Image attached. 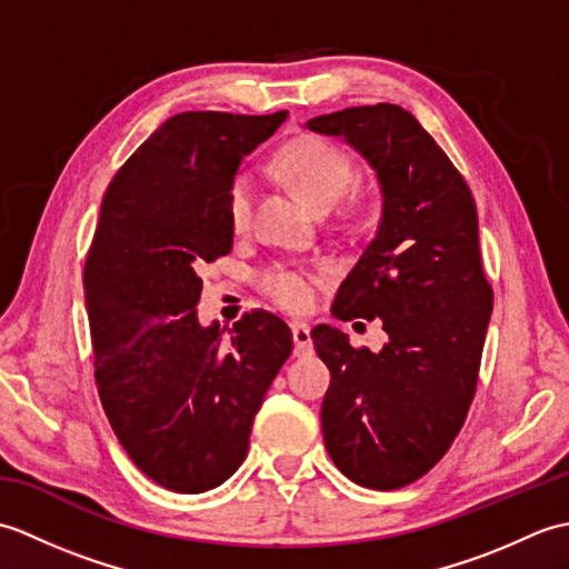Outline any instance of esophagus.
Returning a JSON list of instances; mask_svg holds the SVG:
<instances>
[{
    "instance_id": "obj_1",
    "label": "esophagus",
    "mask_w": 569,
    "mask_h": 569,
    "mask_svg": "<svg viewBox=\"0 0 569 569\" xmlns=\"http://www.w3.org/2000/svg\"><path fill=\"white\" fill-rule=\"evenodd\" d=\"M293 330V345H296V355H306L312 349V340H310V325L303 320H293L291 322Z\"/></svg>"
}]
</instances>
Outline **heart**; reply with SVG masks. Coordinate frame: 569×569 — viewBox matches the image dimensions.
Returning <instances> with one entry per match:
<instances>
[{"instance_id":"obj_1","label":"heart","mask_w":569,"mask_h":569,"mask_svg":"<svg viewBox=\"0 0 569 569\" xmlns=\"http://www.w3.org/2000/svg\"><path fill=\"white\" fill-rule=\"evenodd\" d=\"M276 168L300 190V196L320 210L330 208L352 180L349 156L335 143L312 134L288 141L276 156ZM251 200L253 180L247 171H241L232 178L227 192V212L234 229H244L249 224ZM325 271H328V266L303 269V266L276 263L259 273V286L276 303L300 310L310 306L312 296H316V281Z\"/></svg>"}]
</instances>
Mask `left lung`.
Instances as JSON below:
<instances>
[{"label": "left lung", "instance_id": "obj_1", "mask_svg": "<svg viewBox=\"0 0 569 569\" xmlns=\"http://www.w3.org/2000/svg\"><path fill=\"white\" fill-rule=\"evenodd\" d=\"M340 137L377 171V237L337 291L340 320L379 318L381 352L330 325L310 332L332 379L322 440L335 467L369 489H401L450 450L477 391L493 293L475 198L447 153L403 107L379 102L306 124Z\"/></svg>", "mask_w": 569, "mask_h": 569}]
</instances>
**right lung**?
Returning a JSON list of instances; mask_svg holds the SVG:
<instances>
[{"label": "right lung", "mask_w": 569, "mask_h": 569, "mask_svg": "<svg viewBox=\"0 0 569 569\" xmlns=\"http://www.w3.org/2000/svg\"><path fill=\"white\" fill-rule=\"evenodd\" d=\"M288 112H183L153 131L104 192L84 259L94 381L143 475L178 493L220 487L244 462L253 416L293 335L266 310L224 337L202 328L204 261L232 251L227 192Z\"/></svg>", "instance_id": "obj_1"}]
</instances>
